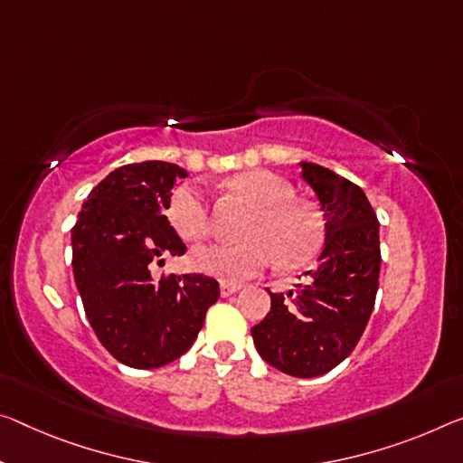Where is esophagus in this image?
<instances>
[{"instance_id": "obj_1", "label": "esophagus", "mask_w": 463, "mask_h": 463, "mask_svg": "<svg viewBox=\"0 0 463 463\" xmlns=\"http://www.w3.org/2000/svg\"><path fill=\"white\" fill-rule=\"evenodd\" d=\"M241 290V284H231V282H222L220 284V295L222 297H231L234 292Z\"/></svg>"}]
</instances>
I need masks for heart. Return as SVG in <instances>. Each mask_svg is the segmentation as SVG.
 <instances>
[{"mask_svg":"<svg viewBox=\"0 0 463 463\" xmlns=\"http://www.w3.org/2000/svg\"><path fill=\"white\" fill-rule=\"evenodd\" d=\"M231 189L253 205L243 231L245 241L234 245H205L192 253L197 271L224 282H243L278 261L290 268L309 260L321 243L319 216L309 203L292 200V187L278 175L253 168L231 179ZM168 216L181 237L200 241L210 232V208L195 183L175 187Z\"/></svg>","mask_w":463,"mask_h":463,"instance_id":"1","label":"heart"}]
</instances>
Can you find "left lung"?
<instances>
[{
	"label": "left lung",
	"instance_id": "1",
	"mask_svg": "<svg viewBox=\"0 0 463 463\" xmlns=\"http://www.w3.org/2000/svg\"><path fill=\"white\" fill-rule=\"evenodd\" d=\"M317 195L326 243L317 266L286 295L269 292L271 309L251 327L260 356L292 377H319L361 340L379 288V222L364 192L326 166L300 163Z\"/></svg>",
	"mask_w": 463,
	"mask_h": 463
}]
</instances>
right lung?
Wrapping results in <instances>:
<instances>
[{
    "instance_id": "add662e5",
    "label": "right lung",
    "mask_w": 463,
    "mask_h": 463,
    "mask_svg": "<svg viewBox=\"0 0 463 463\" xmlns=\"http://www.w3.org/2000/svg\"><path fill=\"white\" fill-rule=\"evenodd\" d=\"M187 171L163 160L115 168L88 194L71 229V266L86 317L117 361L158 369L192 348L220 297L214 278L150 269L185 243L168 222L173 185Z\"/></svg>"
}]
</instances>
